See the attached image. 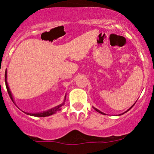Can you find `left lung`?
Returning <instances> with one entry per match:
<instances>
[{
  "mask_svg": "<svg viewBox=\"0 0 154 154\" xmlns=\"http://www.w3.org/2000/svg\"><path fill=\"white\" fill-rule=\"evenodd\" d=\"M134 104H135V103H134V104L133 105H132V106L131 107H130V109H128V111H125V112H124V113H126V112H127V111H129L130 109H132V106H133ZM93 108L94 109V110H95V111H97V112H99V113H102V114H105V113H103V112H102V111H100V110H98V109H97L94 108V107H93ZM123 113H122V114H123Z\"/></svg>",
  "mask_w": 154,
  "mask_h": 154,
  "instance_id": "left-lung-1",
  "label": "left lung"
}]
</instances>
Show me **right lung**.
Segmentation results:
<instances>
[{
  "instance_id": "1",
  "label": "right lung",
  "mask_w": 154,
  "mask_h": 154,
  "mask_svg": "<svg viewBox=\"0 0 154 154\" xmlns=\"http://www.w3.org/2000/svg\"><path fill=\"white\" fill-rule=\"evenodd\" d=\"M5 82L6 88H7L8 92V94H9L10 97V99H11V100H12V102H13V103H14V100H13V97H12V93H11V92H10V88H9V86H8V82H7V70L5 71ZM66 95H65L64 101H65V100H66ZM64 104V102H63L62 104L58 105V106L54 107V108L50 109V110H48V111H43V112H41V113H26V112H24V113H26V114H28V115L32 116H36V117H45V116H51V115H52V114H54V113H55L57 112V111L61 110V107H62Z\"/></svg>"
}]
</instances>
